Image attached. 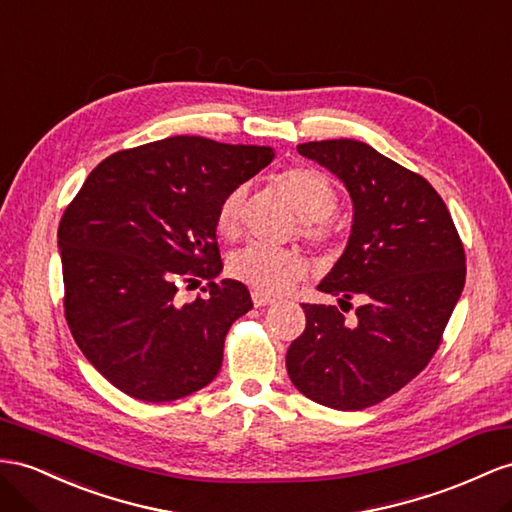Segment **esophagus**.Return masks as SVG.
I'll return each instance as SVG.
<instances>
[{"mask_svg": "<svg viewBox=\"0 0 512 512\" xmlns=\"http://www.w3.org/2000/svg\"><path fill=\"white\" fill-rule=\"evenodd\" d=\"M251 296H253V305H255V307H266V305H272V303H274L272 296H268V294H264V292H259V290H253Z\"/></svg>", "mask_w": 512, "mask_h": 512, "instance_id": "1", "label": "esophagus"}]
</instances>
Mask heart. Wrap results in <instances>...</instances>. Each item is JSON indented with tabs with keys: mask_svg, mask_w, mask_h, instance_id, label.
<instances>
[{
	"mask_svg": "<svg viewBox=\"0 0 512 512\" xmlns=\"http://www.w3.org/2000/svg\"><path fill=\"white\" fill-rule=\"evenodd\" d=\"M279 186L290 196L298 216L307 222L305 235L309 240L326 244L333 240L329 218L337 209V190L331 179L316 168L296 166L279 175ZM244 188H233L222 199L216 214V229L222 238H233L240 229ZM309 261L287 248H270L261 244H248L229 257V272L235 279L255 287L264 294H281L290 290L292 283L305 277Z\"/></svg>",
	"mask_w": 512,
	"mask_h": 512,
	"instance_id": "b5f03b06",
	"label": "heart"
}]
</instances>
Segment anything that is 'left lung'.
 I'll list each match as a JSON object with an SVG mask.
<instances>
[{"instance_id":"left-lung-1","label":"left lung","mask_w":512,"mask_h":512,"mask_svg":"<svg viewBox=\"0 0 512 512\" xmlns=\"http://www.w3.org/2000/svg\"><path fill=\"white\" fill-rule=\"evenodd\" d=\"M344 183L352 229L342 257L320 281L333 305H303L307 326L287 350L294 387L337 411L383 402L422 372L439 348L465 287V251L430 183L370 144L339 138L298 144Z\"/></svg>"}]
</instances>
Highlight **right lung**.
<instances>
[{
    "mask_svg": "<svg viewBox=\"0 0 512 512\" xmlns=\"http://www.w3.org/2000/svg\"><path fill=\"white\" fill-rule=\"evenodd\" d=\"M272 147L173 136L103 160L58 229L64 316L90 365L127 396L170 402L216 378L231 324L253 309L222 272L216 214ZM205 278L181 306L176 287Z\"/></svg>",
    "mask_w": 512,
    "mask_h": 512,
    "instance_id": "add662e5",
    "label": "right lung"
}]
</instances>
